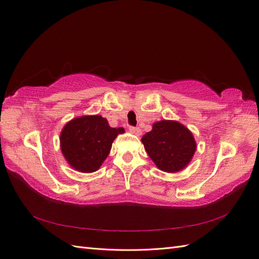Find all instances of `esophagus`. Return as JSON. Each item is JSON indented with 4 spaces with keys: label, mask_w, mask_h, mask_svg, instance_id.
<instances>
[{
    "label": "esophagus",
    "mask_w": 259,
    "mask_h": 259,
    "mask_svg": "<svg viewBox=\"0 0 259 259\" xmlns=\"http://www.w3.org/2000/svg\"><path fill=\"white\" fill-rule=\"evenodd\" d=\"M130 132L132 133V134H134V135H137V136H140V135H142V130H140L139 127H134V126H130Z\"/></svg>",
    "instance_id": "34e87169"
}]
</instances>
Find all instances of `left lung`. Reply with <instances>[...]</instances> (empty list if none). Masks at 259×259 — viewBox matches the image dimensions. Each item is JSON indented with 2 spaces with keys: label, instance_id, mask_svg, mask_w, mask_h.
<instances>
[{
  "label": "left lung",
  "instance_id": "obj_1",
  "mask_svg": "<svg viewBox=\"0 0 259 259\" xmlns=\"http://www.w3.org/2000/svg\"><path fill=\"white\" fill-rule=\"evenodd\" d=\"M146 151L159 169L167 173L185 168L197 149L192 133L177 121H159L142 138Z\"/></svg>",
  "mask_w": 259,
  "mask_h": 259
}]
</instances>
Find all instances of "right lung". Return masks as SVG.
<instances>
[{
	"label": "right lung",
	"mask_w": 259,
	"mask_h": 259,
	"mask_svg": "<svg viewBox=\"0 0 259 259\" xmlns=\"http://www.w3.org/2000/svg\"><path fill=\"white\" fill-rule=\"evenodd\" d=\"M124 128L110 127L101 115H85L68 122L60 134L65 159L82 173L96 171L106 160L115 137Z\"/></svg>",
	"instance_id": "add662e5"
}]
</instances>
